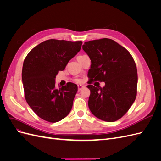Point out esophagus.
I'll use <instances>...</instances> for the list:
<instances>
[{"label":"esophagus","mask_w":161,"mask_h":161,"mask_svg":"<svg viewBox=\"0 0 161 161\" xmlns=\"http://www.w3.org/2000/svg\"><path fill=\"white\" fill-rule=\"evenodd\" d=\"M84 87V85H78V90L79 91H80L82 88Z\"/></svg>","instance_id":"obj_1"}]
</instances>
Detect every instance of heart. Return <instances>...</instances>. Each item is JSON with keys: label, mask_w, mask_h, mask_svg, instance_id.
<instances>
[{"label": "heart", "mask_w": 161, "mask_h": 161, "mask_svg": "<svg viewBox=\"0 0 161 161\" xmlns=\"http://www.w3.org/2000/svg\"><path fill=\"white\" fill-rule=\"evenodd\" d=\"M76 81L77 82H80L82 81V79H76Z\"/></svg>", "instance_id": "heart-1"}]
</instances>
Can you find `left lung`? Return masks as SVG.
<instances>
[{"label": "left lung", "mask_w": 161, "mask_h": 161, "mask_svg": "<svg viewBox=\"0 0 161 161\" xmlns=\"http://www.w3.org/2000/svg\"><path fill=\"white\" fill-rule=\"evenodd\" d=\"M82 49L91 61L89 108L97 118L108 122L123 117L134 102L137 94L138 75L130 52L111 39L85 42ZM92 81H105L103 88L91 85Z\"/></svg>", "instance_id": "8db88e82"}]
</instances>
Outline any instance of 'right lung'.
Returning a JSON list of instances; mask_svg holds the SVG:
<instances>
[{"mask_svg":"<svg viewBox=\"0 0 161 161\" xmlns=\"http://www.w3.org/2000/svg\"><path fill=\"white\" fill-rule=\"evenodd\" d=\"M81 41L51 39L42 42L24 60L22 81L25 98L31 109L43 120L54 123L70 113L78 87L69 82L57 89L56 76L80 50Z\"/></svg>","mask_w":161,"mask_h":161,"instance_id":"obj_1","label":"right lung"}]
</instances>
